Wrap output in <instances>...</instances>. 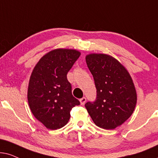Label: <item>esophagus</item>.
Listing matches in <instances>:
<instances>
[{
	"label": "esophagus",
	"mask_w": 158,
	"mask_h": 158,
	"mask_svg": "<svg viewBox=\"0 0 158 158\" xmlns=\"http://www.w3.org/2000/svg\"><path fill=\"white\" fill-rule=\"evenodd\" d=\"M86 100H87V99H86V98H85V97H84V98H81L80 100H79V101H80L81 105L85 104V102H86Z\"/></svg>",
	"instance_id": "obj_1"
}]
</instances>
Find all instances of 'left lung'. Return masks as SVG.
I'll return each mask as SVG.
<instances>
[{
  "mask_svg": "<svg viewBox=\"0 0 158 158\" xmlns=\"http://www.w3.org/2000/svg\"><path fill=\"white\" fill-rule=\"evenodd\" d=\"M86 62L93 76L97 98L94 102H87L85 108L95 125L114 129L131 116L136 107L133 80L125 67L109 55L89 54Z\"/></svg>",
  "mask_w": 158,
  "mask_h": 158,
  "instance_id": "obj_1",
  "label": "left lung"
}]
</instances>
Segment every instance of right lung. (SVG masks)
<instances>
[{
    "label": "right lung",
    "mask_w": 158,
    "mask_h": 158,
    "mask_svg": "<svg viewBox=\"0 0 158 158\" xmlns=\"http://www.w3.org/2000/svg\"><path fill=\"white\" fill-rule=\"evenodd\" d=\"M73 49H55L43 56L31 73L27 99L36 118L47 129L64 127L72 108L80 105L72 95L67 73L79 56Z\"/></svg>",
    "instance_id": "obj_1"
}]
</instances>
